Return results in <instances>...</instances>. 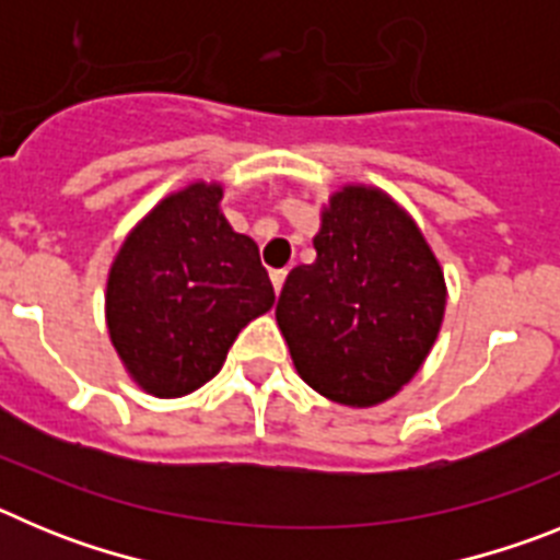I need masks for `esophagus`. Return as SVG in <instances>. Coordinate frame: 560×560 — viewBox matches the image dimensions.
<instances>
[{
  "instance_id": "34e87169",
  "label": "esophagus",
  "mask_w": 560,
  "mask_h": 560,
  "mask_svg": "<svg viewBox=\"0 0 560 560\" xmlns=\"http://www.w3.org/2000/svg\"><path fill=\"white\" fill-rule=\"evenodd\" d=\"M285 275H289V271H285V269H275V271H271V285H275V291H277V294H280V291H283V283H285Z\"/></svg>"
}]
</instances>
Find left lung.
Here are the masks:
<instances>
[{
    "instance_id": "left-lung-1",
    "label": "left lung",
    "mask_w": 560,
    "mask_h": 560,
    "mask_svg": "<svg viewBox=\"0 0 560 560\" xmlns=\"http://www.w3.org/2000/svg\"><path fill=\"white\" fill-rule=\"evenodd\" d=\"M314 249V264L285 277L277 328L311 389L345 407H375L434 348L446 277L412 215L373 185L330 192Z\"/></svg>"
}]
</instances>
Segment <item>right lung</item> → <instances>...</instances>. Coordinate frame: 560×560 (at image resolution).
<instances>
[{"mask_svg":"<svg viewBox=\"0 0 560 560\" xmlns=\"http://www.w3.org/2000/svg\"><path fill=\"white\" fill-rule=\"evenodd\" d=\"M196 179L137 221L106 280V328L142 393L182 398L219 375L237 334L275 305L257 244Z\"/></svg>","mask_w":560,"mask_h":560,"instance_id":"obj_1","label":"right lung"}]
</instances>
